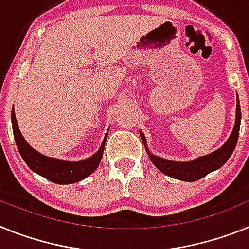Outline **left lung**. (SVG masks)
<instances>
[{
    "label": "left lung",
    "instance_id": "obj_1",
    "mask_svg": "<svg viewBox=\"0 0 249 249\" xmlns=\"http://www.w3.org/2000/svg\"><path fill=\"white\" fill-rule=\"evenodd\" d=\"M241 119V107H239V99L238 95H237L234 126H233L232 133H231L229 138L227 139V142L219 149L213 151V153L202 155V157H198L196 159H193V160L189 161H174L151 154L149 148L146 146L145 135L142 131H140V137H142V142L145 145V150L148 153L149 158H150L151 163L154 164L161 173H164L165 176L172 177L174 179H179V180L196 181L198 179L205 177L207 174H209V173L219 169L220 166L224 165L226 161L229 159V157L232 155L233 150H234L235 145H237V142H238Z\"/></svg>",
    "mask_w": 249,
    "mask_h": 249
}]
</instances>
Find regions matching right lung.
<instances>
[{
  "mask_svg": "<svg viewBox=\"0 0 249 249\" xmlns=\"http://www.w3.org/2000/svg\"><path fill=\"white\" fill-rule=\"evenodd\" d=\"M11 122H12L15 142H16L17 149L20 151L22 159L29 165L32 172L37 173L38 176L44 177L47 180L53 181L56 184L77 183V181L83 180L86 177L92 174L99 166V164H100L107 133L105 134L101 146L95 154L86 158V159H83V160L68 161L56 159V158L46 157V155L38 153L37 150H35L29 142H26L25 138L21 134L14 107H12V111H11Z\"/></svg>",
  "mask_w": 249,
  "mask_h": 249,
  "instance_id": "1",
  "label": "right lung"
}]
</instances>
